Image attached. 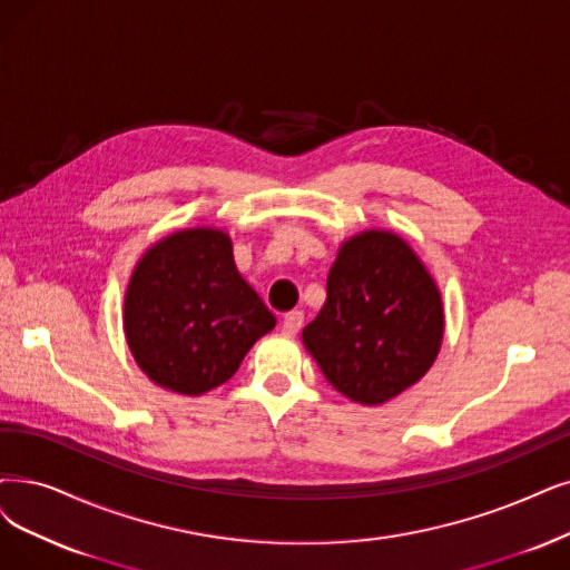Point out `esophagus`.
<instances>
[{
    "label": "esophagus",
    "instance_id": "obj_1",
    "mask_svg": "<svg viewBox=\"0 0 570 570\" xmlns=\"http://www.w3.org/2000/svg\"><path fill=\"white\" fill-rule=\"evenodd\" d=\"M302 325H304V313H302V311H289V313H285V317H283L281 332H283L285 336H294V334H297V332L302 330Z\"/></svg>",
    "mask_w": 570,
    "mask_h": 570
}]
</instances>
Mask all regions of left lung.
Masks as SVG:
<instances>
[{"instance_id":"left-lung-1","label":"left lung","mask_w":570,"mask_h":570,"mask_svg":"<svg viewBox=\"0 0 570 570\" xmlns=\"http://www.w3.org/2000/svg\"><path fill=\"white\" fill-rule=\"evenodd\" d=\"M444 336L440 289L404 238L370 229L348 238L327 276V302L302 332L334 389L383 404L435 362Z\"/></svg>"}]
</instances>
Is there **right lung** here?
<instances>
[{
    "label": "right lung",
    "mask_w": 570,
    "mask_h": 570,
    "mask_svg": "<svg viewBox=\"0 0 570 570\" xmlns=\"http://www.w3.org/2000/svg\"><path fill=\"white\" fill-rule=\"evenodd\" d=\"M276 327L234 262L232 238L213 226L181 229L135 266L124 332L138 367L166 391L203 395L229 381L255 341Z\"/></svg>",
    "instance_id": "add662e5"
}]
</instances>
